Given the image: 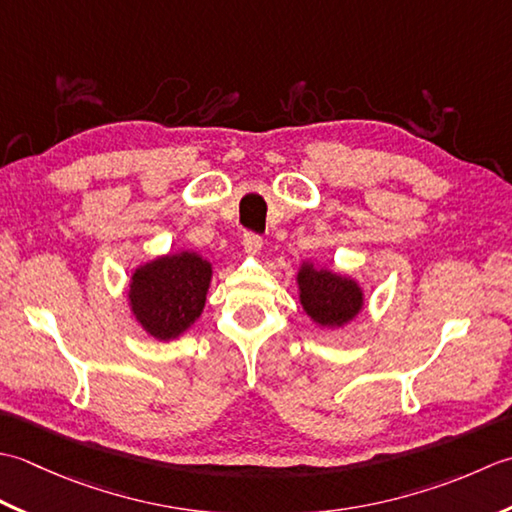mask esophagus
Wrapping results in <instances>:
<instances>
[{"label":"esophagus","instance_id":"1","mask_svg":"<svg viewBox=\"0 0 512 512\" xmlns=\"http://www.w3.org/2000/svg\"><path fill=\"white\" fill-rule=\"evenodd\" d=\"M243 247H245L247 254H258L260 247H263V238L254 234V232H245L243 234Z\"/></svg>","mask_w":512,"mask_h":512}]
</instances>
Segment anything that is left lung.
Listing matches in <instances>:
<instances>
[{"mask_svg": "<svg viewBox=\"0 0 512 512\" xmlns=\"http://www.w3.org/2000/svg\"><path fill=\"white\" fill-rule=\"evenodd\" d=\"M300 302L322 327H340L362 309V291L353 280L305 265L298 274Z\"/></svg>", "mask_w": 512, "mask_h": 512, "instance_id": "1", "label": "left lung"}]
</instances>
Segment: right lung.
Returning <instances> with one entry per match:
<instances>
[{
    "mask_svg": "<svg viewBox=\"0 0 512 512\" xmlns=\"http://www.w3.org/2000/svg\"><path fill=\"white\" fill-rule=\"evenodd\" d=\"M212 265L192 252L156 258L132 276L130 305L150 336L172 340L201 316Z\"/></svg>",
    "mask_w": 512,
    "mask_h": 512,
    "instance_id": "add662e5",
    "label": "right lung"
}]
</instances>
